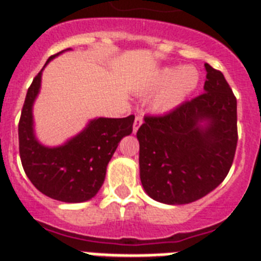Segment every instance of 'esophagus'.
<instances>
[{
    "instance_id": "esophagus-1",
    "label": "esophagus",
    "mask_w": 261,
    "mask_h": 261,
    "mask_svg": "<svg viewBox=\"0 0 261 261\" xmlns=\"http://www.w3.org/2000/svg\"><path fill=\"white\" fill-rule=\"evenodd\" d=\"M142 124V117L141 116H136L135 123H133V133H136L138 130V128L141 126Z\"/></svg>"
}]
</instances>
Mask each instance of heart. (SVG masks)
I'll return each instance as SVG.
<instances>
[{
	"mask_svg": "<svg viewBox=\"0 0 261 261\" xmlns=\"http://www.w3.org/2000/svg\"><path fill=\"white\" fill-rule=\"evenodd\" d=\"M199 84V73L192 66L186 68H165L154 78L153 87L165 89L154 100L156 111H170L180 105Z\"/></svg>",
	"mask_w": 261,
	"mask_h": 261,
	"instance_id": "b5f03b06",
	"label": "heart"
}]
</instances>
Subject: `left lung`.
Instances as JSON below:
<instances>
[{
  "label": "left lung",
  "instance_id": "1",
  "mask_svg": "<svg viewBox=\"0 0 261 261\" xmlns=\"http://www.w3.org/2000/svg\"><path fill=\"white\" fill-rule=\"evenodd\" d=\"M201 95L162 116H145L137 130L140 177L151 199L190 204L220 186L234 161L237 98L220 70L205 64Z\"/></svg>",
  "mask_w": 261,
  "mask_h": 261
}]
</instances>
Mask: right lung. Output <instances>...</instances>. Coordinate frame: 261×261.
<instances>
[{"label": "right lung", "instance_id": "1", "mask_svg": "<svg viewBox=\"0 0 261 261\" xmlns=\"http://www.w3.org/2000/svg\"><path fill=\"white\" fill-rule=\"evenodd\" d=\"M60 53L62 52L50 56L45 65ZM41 71L27 90L18 125L23 170L31 183L50 199L64 202L87 201L100 190L108 162L121 138L132 133L135 115L123 119H94L66 144L43 146L34 135L32 120V106L40 90Z\"/></svg>", "mask_w": 261, "mask_h": 261}]
</instances>
